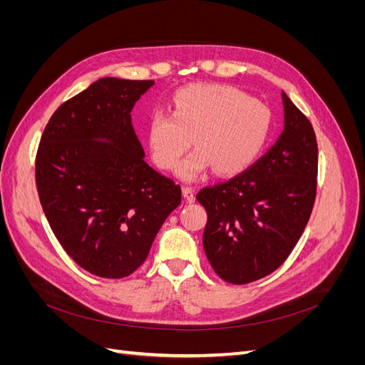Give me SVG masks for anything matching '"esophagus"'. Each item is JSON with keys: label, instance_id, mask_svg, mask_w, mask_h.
<instances>
[{"label": "esophagus", "instance_id": "34e87169", "mask_svg": "<svg viewBox=\"0 0 365 365\" xmlns=\"http://www.w3.org/2000/svg\"><path fill=\"white\" fill-rule=\"evenodd\" d=\"M182 195H184L187 202H190V204L195 202V190L192 189V187L184 185V187H182Z\"/></svg>", "mask_w": 365, "mask_h": 365}]
</instances>
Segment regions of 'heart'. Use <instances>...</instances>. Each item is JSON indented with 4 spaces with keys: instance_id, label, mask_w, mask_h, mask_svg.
Masks as SVG:
<instances>
[{
    "instance_id": "heart-1",
    "label": "heart",
    "mask_w": 365,
    "mask_h": 365,
    "mask_svg": "<svg viewBox=\"0 0 365 365\" xmlns=\"http://www.w3.org/2000/svg\"><path fill=\"white\" fill-rule=\"evenodd\" d=\"M173 109L149 121V146L160 168L173 170L192 138L196 149L178 168L184 181H196L210 169L220 175L245 170L269 135L271 113L233 86L195 83L173 94Z\"/></svg>"
}]
</instances>
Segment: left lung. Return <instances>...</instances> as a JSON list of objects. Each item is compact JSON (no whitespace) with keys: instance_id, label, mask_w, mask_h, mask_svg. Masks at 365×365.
<instances>
[{"instance_id":"1","label":"left lung","mask_w":365,"mask_h":365,"mask_svg":"<svg viewBox=\"0 0 365 365\" xmlns=\"http://www.w3.org/2000/svg\"><path fill=\"white\" fill-rule=\"evenodd\" d=\"M283 130L275 145L236 178L207 187L202 244L220 279L245 284L288 259L312 213L318 148L311 121L282 93Z\"/></svg>"}]
</instances>
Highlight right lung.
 I'll return each mask as SVG.
<instances>
[{
    "label": "right lung",
    "mask_w": 365,
    "mask_h": 365,
    "mask_svg": "<svg viewBox=\"0 0 365 365\" xmlns=\"http://www.w3.org/2000/svg\"><path fill=\"white\" fill-rule=\"evenodd\" d=\"M153 81L102 77L56 109L36 157L39 200L68 256L121 279L146 260L181 187L146 163L130 111Z\"/></svg>",
    "instance_id": "right-lung-1"
}]
</instances>
